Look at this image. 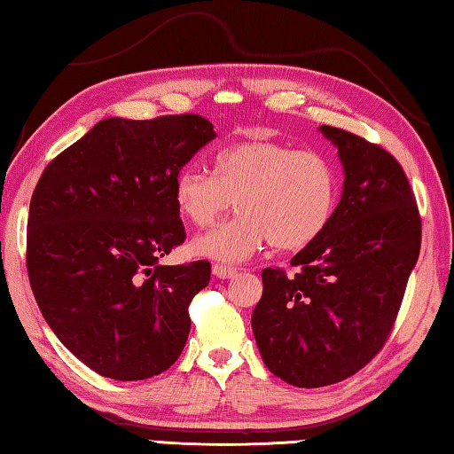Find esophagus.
I'll list each match as a JSON object with an SVG mask.
<instances>
[{
    "label": "esophagus",
    "instance_id": "esophagus-1",
    "mask_svg": "<svg viewBox=\"0 0 454 454\" xmlns=\"http://www.w3.org/2000/svg\"><path fill=\"white\" fill-rule=\"evenodd\" d=\"M212 270H214V275L218 277V279H230V277L239 275V269L228 267V265H214Z\"/></svg>",
    "mask_w": 454,
    "mask_h": 454
}]
</instances>
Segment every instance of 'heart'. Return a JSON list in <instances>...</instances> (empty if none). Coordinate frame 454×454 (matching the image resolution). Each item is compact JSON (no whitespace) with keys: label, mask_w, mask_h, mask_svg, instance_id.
<instances>
[{"label":"heart","mask_w":454,"mask_h":454,"mask_svg":"<svg viewBox=\"0 0 454 454\" xmlns=\"http://www.w3.org/2000/svg\"><path fill=\"white\" fill-rule=\"evenodd\" d=\"M338 200L328 157L277 140H245L215 154L214 175L189 165L175 179V206L189 224L206 228L226 209L239 214L198 236L192 250L220 262H245L273 242L300 250L322 236Z\"/></svg>","instance_id":"1"}]
</instances>
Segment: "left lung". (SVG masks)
<instances>
[{
  "label": "left lung",
  "mask_w": 454,
  "mask_h": 454,
  "mask_svg": "<svg viewBox=\"0 0 454 454\" xmlns=\"http://www.w3.org/2000/svg\"><path fill=\"white\" fill-rule=\"evenodd\" d=\"M320 132L342 162L340 201L320 239L292 259L294 275L262 270L250 322L267 369L295 387L342 381L383 348L422 242L400 162L353 132Z\"/></svg>",
  "instance_id": "left-lung-1"
}]
</instances>
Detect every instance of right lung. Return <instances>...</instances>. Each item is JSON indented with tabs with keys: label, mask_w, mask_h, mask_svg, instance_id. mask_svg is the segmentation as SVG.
<instances>
[{
	"label": "right lung",
	"mask_w": 454,
	"mask_h": 454,
	"mask_svg": "<svg viewBox=\"0 0 454 454\" xmlns=\"http://www.w3.org/2000/svg\"><path fill=\"white\" fill-rule=\"evenodd\" d=\"M215 138L181 114L107 118L49 162L30 200L26 267L59 340L96 373L138 381L184 350L207 261L160 265L185 240L175 179Z\"/></svg>",
	"instance_id": "add662e5"
}]
</instances>
